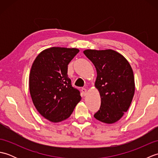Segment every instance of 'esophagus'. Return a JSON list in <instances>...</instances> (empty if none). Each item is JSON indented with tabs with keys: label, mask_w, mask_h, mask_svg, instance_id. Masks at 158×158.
<instances>
[{
	"label": "esophagus",
	"mask_w": 158,
	"mask_h": 158,
	"mask_svg": "<svg viewBox=\"0 0 158 158\" xmlns=\"http://www.w3.org/2000/svg\"><path fill=\"white\" fill-rule=\"evenodd\" d=\"M81 92H82V94L83 96H86L87 94V89L85 88H82L81 89Z\"/></svg>",
	"instance_id": "1"
}]
</instances>
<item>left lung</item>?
<instances>
[{
	"instance_id": "1",
	"label": "left lung",
	"mask_w": 158,
	"mask_h": 158,
	"mask_svg": "<svg viewBox=\"0 0 158 158\" xmlns=\"http://www.w3.org/2000/svg\"><path fill=\"white\" fill-rule=\"evenodd\" d=\"M83 53L95 66V87L101 105L94 117L100 122L113 123L122 118L132 102L135 90L133 70L128 61L112 49H86Z\"/></svg>"
}]
</instances>
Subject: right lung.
<instances>
[{
	"label": "right lung",
	"instance_id": "obj_1",
	"mask_svg": "<svg viewBox=\"0 0 158 158\" xmlns=\"http://www.w3.org/2000/svg\"><path fill=\"white\" fill-rule=\"evenodd\" d=\"M79 52L76 48L53 47L40 53L32 65L29 89L33 104L52 122L69 118L81 99L67 75L68 64Z\"/></svg>",
	"mask_w": 158,
	"mask_h": 158
}]
</instances>
